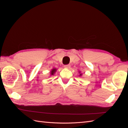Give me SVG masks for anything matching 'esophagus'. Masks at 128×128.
Listing matches in <instances>:
<instances>
[{
    "instance_id": "1",
    "label": "esophagus",
    "mask_w": 128,
    "mask_h": 128,
    "mask_svg": "<svg viewBox=\"0 0 128 128\" xmlns=\"http://www.w3.org/2000/svg\"><path fill=\"white\" fill-rule=\"evenodd\" d=\"M64 67L65 68H66V69H69V68H70V66L69 65V64L64 65Z\"/></svg>"
}]
</instances>
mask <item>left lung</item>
Listing matches in <instances>:
<instances>
[{
  "label": "left lung",
  "mask_w": 128,
  "mask_h": 128,
  "mask_svg": "<svg viewBox=\"0 0 128 128\" xmlns=\"http://www.w3.org/2000/svg\"><path fill=\"white\" fill-rule=\"evenodd\" d=\"M79 74H80L79 76H82V73H80V71H79Z\"/></svg>",
  "instance_id": "8db88e82"
}]
</instances>
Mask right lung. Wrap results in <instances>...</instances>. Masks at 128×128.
<instances>
[{"instance_id": "right-lung-1", "label": "right lung", "mask_w": 128, "mask_h": 128, "mask_svg": "<svg viewBox=\"0 0 128 128\" xmlns=\"http://www.w3.org/2000/svg\"><path fill=\"white\" fill-rule=\"evenodd\" d=\"M57 70V69L56 68H53L52 70H51V72H50V75H54V74L56 73V72Z\"/></svg>"}]
</instances>
